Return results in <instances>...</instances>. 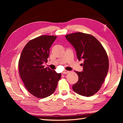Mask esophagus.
Listing matches in <instances>:
<instances>
[{"label":"esophagus","mask_w":123,"mask_h":123,"mask_svg":"<svg viewBox=\"0 0 123 123\" xmlns=\"http://www.w3.org/2000/svg\"><path fill=\"white\" fill-rule=\"evenodd\" d=\"M70 72V71H67V70H64V71H63L62 72V74H68Z\"/></svg>","instance_id":"1"}]
</instances>
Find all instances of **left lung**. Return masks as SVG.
<instances>
[{"label": "left lung", "instance_id": "left-lung-1", "mask_svg": "<svg viewBox=\"0 0 123 123\" xmlns=\"http://www.w3.org/2000/svg\"><path fill=\"white\" fill-rule=\"evenodd\" d=\"M75 48L79 61L84 60L83 71L76 73L77 82L73 91L80 95L92 96L101 88L109 69V59L102 44L95 37L81 32L65 36Z\"/></svg>", "mask_w": 123, "mask_h": 123}]
</instances>
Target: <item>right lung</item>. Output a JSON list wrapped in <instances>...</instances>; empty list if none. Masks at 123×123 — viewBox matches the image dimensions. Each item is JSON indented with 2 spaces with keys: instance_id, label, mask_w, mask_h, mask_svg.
I'll return each instance as SVG.
<instances>
[{
  "instance_id": "add662e5",
  "label": "right lung",
  "mask_w": 123,
  "mask_h": 123,
  "mask_svg": "<svg viewBox=\"0 0 123 123\" xmlns=\"http://www.w3.org/2000/svg\"><path fill=\"white\" fill-rule=\"evenodd\" d=\"M57 37L42 35L26 44L21 53L18 69L21 79L27 90L38 98H44L54 92L61 73L44 68L47 62L50 48Z\"/></svg>"
}]
</instances>
